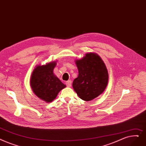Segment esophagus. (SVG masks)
<instances>
[{
  "mask_svg": "<svg viewBox=\"0 0 146 146\" xmlns=\"http://www.w3.org/2000/svg\"><path fill=\"white\" fill-rule=\"evenodd\" d=\"M66 84L67 87H70L72 86V80H69L66 82Z\"/></svg>",
  "mask_w": 146,
  "mask_h": 146,
  "instance_id": "obj_1",
  "label": "esophagus"
}]
</instances>
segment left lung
<instances>
[{
  "instance_id": "left-lung-1",
  "label": "left lung",
  "mask_w": 146,
  "mask_h": 146,
  "mask_svg": "<svg viewBox=\"0 0 146 146\" xmlns=\"http://www.w3.org/2000/svg\"><path fill=\"white\" fill-rule=\"evenodd\" d=\"M78 77L74 79L73 88L80 98L91 101L98 97L106 88L109 73L106 64L96 53H86L83 58L76 60Z\"/></svg>"
}]
</instances>
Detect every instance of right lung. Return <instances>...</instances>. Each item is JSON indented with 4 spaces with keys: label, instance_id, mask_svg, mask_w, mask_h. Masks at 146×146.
I'll return each mask as SVG.
<instances>
[{
    "label": "right lung",
    "instance_id": "1",
    "mask_svg": "<svg viewBox=\"0 0 146 146\" xmlns=\"http://www.w3.org/2000/svg\"><path fill=\"white\" fill-rule=\"evenodd\" d=\"M56 61L36 66L31 75L30 83L33 93L46 103L52 102L59 92L66 87L54 73Z\"/></svg>",
    "mask_w": 146,
    "mask_h": 146
}]
</instances>
